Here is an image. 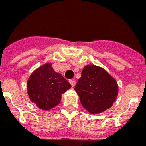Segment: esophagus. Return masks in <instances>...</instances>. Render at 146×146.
I'll list each match as a JSON object with an SVG mask.
<instances>
[{
  "label": "esophagus",
  "mask_w": 146,
  "mask_h": 146,
  "mask_svg": "<svg viewBox=\"0 0 146 146\" xmlns=\"http://www.w3.org/2000/svg\"><path fill=\"white\" fill-rule=\"evenodd\" d=\"M69 83H70L72 87L75 85V81H74V80H69Z\"/></svg>",
  "instance_id": "34e87169"
}]
</instances>
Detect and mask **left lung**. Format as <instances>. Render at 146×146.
I'll return each mask as SVG.
<instances>
[{
	"mask_svg": "<svg viewBox=\"0 0 146 146\" xmlns=\"http://www.w3.org/2000/svg\"><path fill=\"white\" fill-rule=\"evenodd\" d=\"M74 90L86 110L99 114L112 106L118 94V85L103 68L87 65L82 71Z\"/></svg>",
	"mask_w": 146,
	"mask_h": 146,
	"instance_id": "8db88e82",
	"label": "left lung"
}]
</instances>
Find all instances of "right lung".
Masks as SVG:
<instances>
[{"mask_svg":"<svg viewBox=\"0 0 146 146\" xmlns=\"http://www.w3.org/2000/svg\"><path fill=\"white\" fill-rule=\"evenodd\" d=\"M71 87L62 74L54 70L51 63L36 69L27 82L28 95L31 101L43 110H49L59 105L62 94Z\"/></svg>","mask_w":146,"mask_h":146,"instance_id":"1","label":"right lung"}]
</instances>
